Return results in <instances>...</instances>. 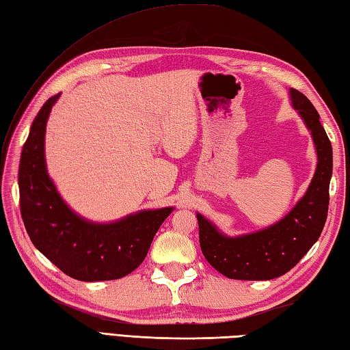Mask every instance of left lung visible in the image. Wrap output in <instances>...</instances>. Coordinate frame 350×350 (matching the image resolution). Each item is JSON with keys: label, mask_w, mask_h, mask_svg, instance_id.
Returning a JSON list of instances; mask_svg holds the SVG:
<instances>
[{"label": "left lung", "mask_w": 350, "mask_h": 350, "mask_svg": "<svg viewBox=\"0 0 350 350\" xmlns=\"http://www.w3.org/2000/svg\"><path fill=\"white\" fill-rule=\"evenodd\" d=\"M289 98L312 134L318 164L310 185L289 213L264 230L230 237L197 213L202 255L215 270L235 280H271L294 268L318 241L328 215L332 176L331 142L319 113L306 95L289 89Z\"/></svg>", "instance_id": "left-lung-1"}]
</instances>
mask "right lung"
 Returning <instances> with one entry per match:
<instances>
[{
    "label": "right lung",
    "instance_id": "right-lung-1",
    "mask_svg": "<svg viewBox=\"0 0 350 350\" xmlns=\"http://www.w3.org/2000/svg\"><path fill=\"white\" fill-rule=\"evenodd\" d=\"M59 94L49 98L32 122L19 164L21 213L29 239L67 275L82 282L115 280L134 271L148 255L157 231L174 207L92 222L68 207L47 174L46 124Z\"/></svg>",
    "mask_w": 350,
    "mask_h": 350
}]
</instances>
